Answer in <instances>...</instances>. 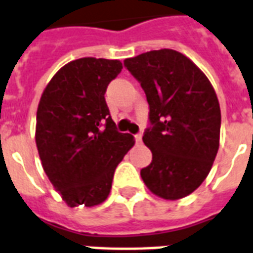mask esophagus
<instances>
[{
    "label": "esophagus",
    "instance_id": "1",
    "mask_svg": "<svg viewBox=\"0 0 253 253\" xmlns=\"http://www.w3.org/2000/svg\"><path fill=\"white\" fill-rule=\"evenodd\" d=\"M141 138H142V134L141 133L134 134V140H136V142H137V144H140V142H141Z\"/></svg>",
    "mask_w": 253,
    "mask_h": 253
}]
</instances>
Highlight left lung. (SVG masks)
<instances>
[{
  "label": "left lung",
  "mask_w": 253,
  "mask_h": 253,
  "mask_svg": "<svg viewBox=\"0 0 253 253\" xmlns=\"http://www.w3.org/2000/svg\"><path fill=\"white\" fill-rule=\"evenodd\" d=\"M149 105L142 141L152 163L141 169L157 196L177 200L201 185L219 151L221 113L210 80L193 62L172 49L126 58Z\"/></svg>",
  "instance_id": "8db88e82"
}]
</instances>
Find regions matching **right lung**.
<instances>
[{"instance_id":"obj_1","label":"right lung","mask_w":253,"mask_h":253,"mask_svg":"<svg viewBox=\"0 0 253 253\" xmlns=\"http://www.w3.org/2000/svg\"><path fill=\"white\" fill-rule=\"evenodd\" d=\"M123 69L117 60L84 57L47 84L37 109L36 144L45 173L69 207L101 204L116 167L133 147L112 120L105 92Z\"/></svg>"}]
</instances>
